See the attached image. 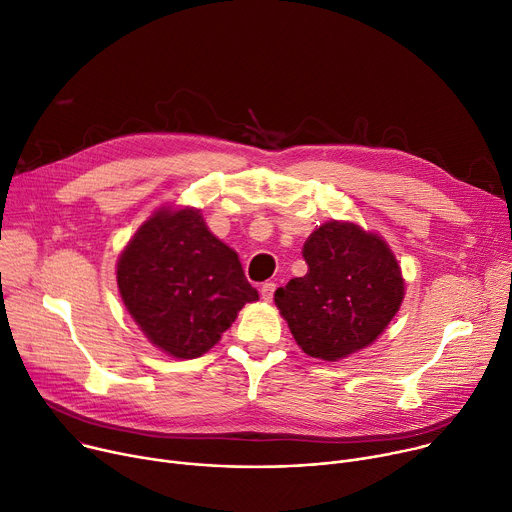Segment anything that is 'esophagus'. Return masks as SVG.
Wrapping results in <instances>:
<instances>
[{"instance_id":"obj_1","label":"esophagus","mask_w":512,"mask_h":512,"mask_svg":"<svg viewBox=\"0 0 512 512\" xmlns=\"http://www.w3.org/2000/svg\"><path fill=\"white\" fill-rule=\"evenodd\" d=\"M273 292H275V284H273V282H265V284L261 286V290H259V294H261V298H263L265 302H271V300H273Z\"/></svg>"}]
</instances>
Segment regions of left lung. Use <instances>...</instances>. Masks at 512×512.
<instances>
[{
	"mask_svg": "<svg viewBox=\"0 0 512 512\" xmlns=\"http://www.w3.org/2000/svg\"><path fill=\"white\" fill-rule=\"evenodd\" d=\"M306 275L273 294L298 347L322 361L345 359L374 343L402 306L400 263L378 232L329 220L306 239Z\"/></svg>",
	"mask_w": 512,
	"mask_h": 512,
	"instance_id": "left-lung-1",
	"label": "left lung"
}]
</instances>
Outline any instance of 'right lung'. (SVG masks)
<instances>
[{
	"label": "right lung",
	"mask_w": 512,
	"mask_h": 512,
	"mask_svg": "<svg viewBox=\"0 0 512 512\" xmlns=\"http://www.w3.org/2000/svg\"><path fill=\"white\" fill-rule=\"evenodd\" d=\"M116 282L136 327L175 359L210 351L239 310L259 300L237 251L192 206H161L138 226L118 257Z\"/></svg>",
	"instance_id": "add662e5"
}]
</instances>
